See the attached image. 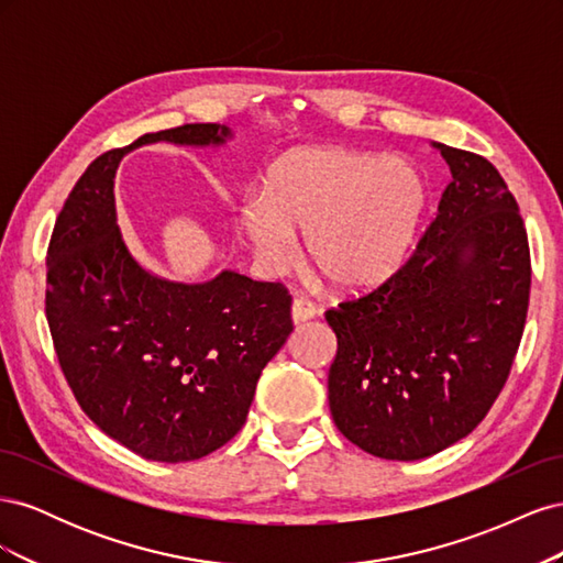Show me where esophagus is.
<instances>
[{
	"label": "esophagus",
	"instance_id": "obj_1",
	"mask_svg": "<svg viewBox=\"0 0 563 563\" xmlns=\"http://www.w3.org/2000/svg\"><path fill=\"white\" fill-rule=\"evenodd\" d=\"M317 314H319V310H317V305L312 300H308V298H296L294 300V308H291L294 323H305V321L314 319Z\"/></svg>",
	"mask_w": 563,
	"mask_h": 563
}]
</instances>
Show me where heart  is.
Listing matches in <instances>:
<instances>
[{
  "label": "heart",
  "mask_w": 563,
  "mask_h": 563,
  "mask_svg": "<svg viewBox=\"0 0 563 563\" xmlns=\"http://www.w3.org/2000/svg\"><path fill=\"white\" fill-rule=\"evenodd\" d=\"M428 207L413 164L347 147H298L267 168L261 197L246 201L242 228L267 269L294 263L305 232L314 267L333 286L362 291L411 251Z\"/></svg>",
  "instance_id": "obj_1"
}]
</instances>
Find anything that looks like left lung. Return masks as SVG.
<instances>
[{"mask_svg":"<svg viewBox=\"0 0 563 563\" xmlns=\"http://www.w3.org/2000/svg\"><path fill=\"white\" fill-rule=\"evenodd\" d=\"M453 180L411 258L385 284L327 312L335 428L385 460L449 449L484 420L521 343L531 253L498 168L434 143Z\"/></svg>","mask_w":563,"mask_h":563,"instance_id":"1","label":"left lung"}]
</instances>
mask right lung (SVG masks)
<instances>
[{
	"label": "right lung",
	"instance_id": "add662e5",
	"mask_svg": "<svg viewBox=\"0 0 563 563\" xmlns=\"http://www.w3.org/2000/svg\"><path fill=\"white\" fill-rule=\"evenodd\" d=\"M220 124L145 133L89 164L46 253V319L81 411L129 451L190 463L242 430L267 362L294 331L291 296L223 269L211 282L155 277L117 225L114 174L150 143L223 145Z\"/></svg>",
	"mask_w": 563,
	"mask_h": 563
}]
</instances>
